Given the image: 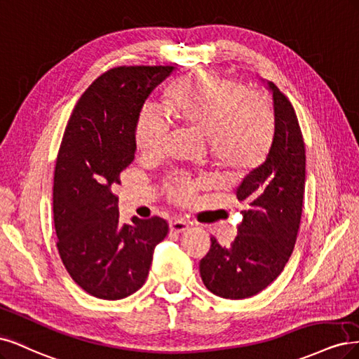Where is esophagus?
<instances>
[{
    "mask_svg": "<svg viewBox=\"0 0 359 359\" xmlns=\"http://www.w3.org/2000/svg\"><path fill=\"white\" fill-rule=\"evenodd\" d=\"M188 228H189V224L187 221H180V219H176V221L170 222V229L172 233H183V231H187Z\"/></svg>",
    "mask_w": 359,
    "mask_h": 359,
    "instance_id": "esophagus-1",
    "label": "esophagus"
}]
</instances>
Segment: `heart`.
I'll use <instances>...</instances> for the list:
<instances>
[{"instance_id":"obj_1","label":"heart","mask_w":359,"mask_h":359,"mask_svg":"<svg viewBox=\"0 0 359 359\" xmlns=\"http://www.w3.org/2000/svg\"><path fill=\"white\" fill-rule=\"evenodd\" d=\"M168 111L191 128L209 137L219 163L245 168L255 164L267 149L273 118L267 101L246 88L215 72L201 70L183 79L167 92ZM168 125L155 109H144L138 118L135 142L146 156L163 154ZM194 184L179 180L171 194L179 201L188 200Z\"/></svg>"}]
</instances>
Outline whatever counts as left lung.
Returning a JSON list of instances; mask_svg holds the SVG:
<instances>
[{
  "label": "left lung",
  "mask_w": 359,
  "mask_h": 359,
  "mask_svg": "<svg viewBox=\"0 0 359 359\" xmlns=\"http://www.w3.org/2000/svg\"><path fill=\"white\" fill-rule=\"evenodd\" d=\"M273 100L274 131L269 154L236 188L245 203L237 237L212 246L200 261L201 279L217 297L243 299L276 280L294 250L306 187V149L292 104L273 82L262 80Z\"/></svg>",
  "instance_id": "left-lung-1"
}]
</instances>
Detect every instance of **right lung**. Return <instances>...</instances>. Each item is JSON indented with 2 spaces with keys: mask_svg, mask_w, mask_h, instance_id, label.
Listing matches in <instances>:
<instances>
[{
  "mask_svg": "<svg viewBox=\"0 0 359 359\" xmlns=\"http://www.w3.org/2000/svg\"><path fill=\"white\" fill-rule=\"evenodd\" d=\"M175 67H118L80 97L64 133L53 179L57 250L72 279L89 295L121 299L140 289L156 245L168 234L163 217L119 222L121 171L135 152V128L154 89Z\"/></svg>",
  "mask_w": 359,
  "mask_h": 359,
  "instance_id": "obj_1",
  "label": "right lung"
}]
</instances>
